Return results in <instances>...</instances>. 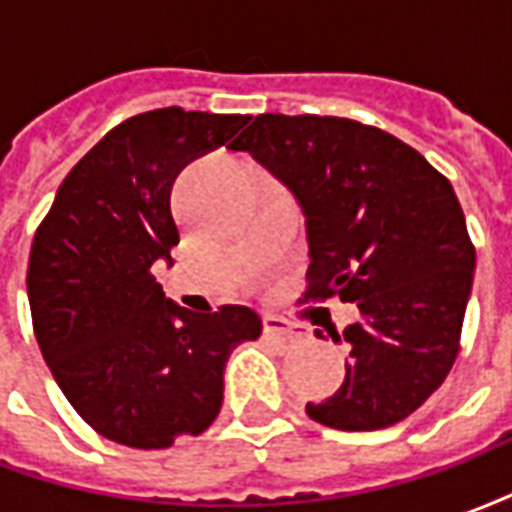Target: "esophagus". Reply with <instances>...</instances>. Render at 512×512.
Returning <instances> with one entry per match:
<instances>
[{
    "instance_id": "34e87169",
    "label": "esophagus",
    "mask_w": 512,
    "mask_h": 512,
    "mask_svg": "<svg viewBox=\"0 0 512 512\" xmlns=\"http://www.w3.org/2000/svg\"><path fill=\"white\" fill-rule=\"evenodd\" d=\"M263 332H266V337H271V340H277V343H282V345L299 343L301 337H304L301 326L282 321V318H274V315L263 318Z\"/></svg>"
}]
</instances>
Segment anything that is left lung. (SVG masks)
Returning <instances> with one entry per match:
<instances>
[{
  "label": "left lung",
  "instance_id": "1",
  "mask_svg": "<svg viewBox=\"0 0 512 512\" xmlns=\"http://www.w3.org/2000/svg\"><path fill=\"white\" fill-rule=\"evenodd\" d=\"M246 150L299 200L310 268L304 301L340 296L362 321L343 386L307 414L326 428H389L428 400L461 348L474 246L450 180L422 153L348 117L257 115ZM321 337V332H315Z\"/></svg>",
  "mask_w": 512,
  "mask_h": 512
}]
</instances>
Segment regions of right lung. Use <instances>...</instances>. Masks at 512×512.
Instances as JSON below:
<instances>
[{
  "label": "right lung",
  "instance_id": "right-lung-1",
  "mask_svg": "<svg viewBox=\"0 0 512 512\" xmlns=\"http://www.w3.org/2000/svg\"><path fill=\"white\" fill-rule=\"evenodd\" d=\"M246 123L180 106L128 117L68 172L35 233L27 293L40 354L76 414L117 444L164 450L200 436L222 408L233 348L263 332L249 307L197 315L153 277L180 241L178 172Z\"/></svg>",
  "mask_w": 512,
  "mask_h": 512
}]
</instances>
